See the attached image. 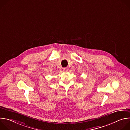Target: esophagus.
Returning a JSON list of instances; mask_svg holds the SVG:
<instances>
[{
  "mask_svg": "<svg viewBox=\"0 0 130 130\" xmlns=\"http://www.w3.org/2000/svg\"><path fill=\"white\" fill-rule=\"evenodd\" d=\"M63 71H67L68 70V68H63Z\"/></svg>",
  "mask_w": 130,
  "mask_h": 130,
  "instance_id": "34e87169",
  "label": "esophagus"
}]
</instances>
